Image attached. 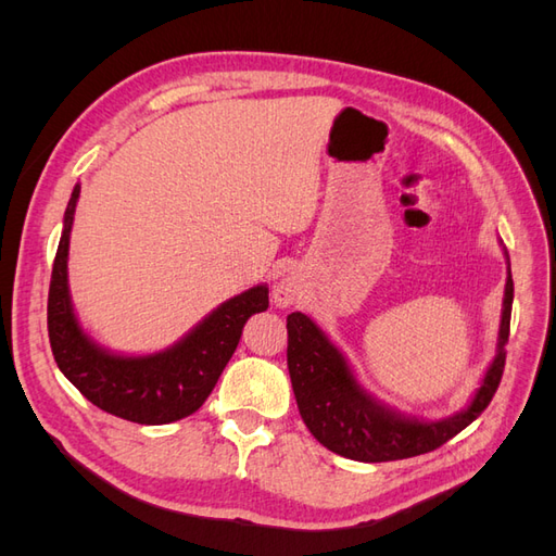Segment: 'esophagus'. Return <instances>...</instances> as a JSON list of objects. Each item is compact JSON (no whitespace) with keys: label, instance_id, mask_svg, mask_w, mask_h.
<instances>
[{"label":"esophagus","instance_id":"obj_1","mask_svg":"<svg viewBox=\"0 0 556 556\" xmlns=\"http://www.w3.org/2000/svg\"><path fill=\"white\" fill-rule=\"evenodd\" d=\"M299 285L294 282V280H290V278H285V280H280L276 288H274V301H276V306H280V308H288V306H292L294 301L299 299Z\"/></svg>","mask_w":556,"mask_h":556}]
</instances>
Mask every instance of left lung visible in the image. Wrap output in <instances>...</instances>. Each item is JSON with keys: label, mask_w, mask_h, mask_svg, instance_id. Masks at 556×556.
<instances>
[{"label": "left lung", "mask_w": 556, "mask_h": 556, "mask_svg": "<svg viewBox=\"0 0 556 556\" xmlns=\"http://www.w3.org/2000/svg\"><path fill=\"white\" fill-rule=\"evenodd\" d=\"M513 292L508 260L496 355L468 406L450 417L435 419V422L401 415L384 406L357 382L343 352L308 315H288V368L296 406L308 431L327 450L368 464L417 457V454L431 452L454 439L480 417L498 390L503 366H506Z\"/></svg>", "instance_id": "8db88e82"}]
</instances>
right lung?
I'll list each match as a JSON object with an SVG mask.
<instances>
[{"label":"right lung","mask_w":556,"mask_h":556,"mask_svg":"<svg viewBox=\"0 0 556 556\" xmlns=\"http://www.w3.org/2000/svg\"><path fill=\"white\" fill-rule=\"evenodd\" d=\"M80 185L64 211V229L48 290V339L60 371L76 390L115 417L137 425H169L201 408L239 345L250 315L268 308L257 285L208 313L178 343L153 355H117L80 327L70 296L66 260Z\"/></svg>","instance_id":"add662e5"}]
</instances>
